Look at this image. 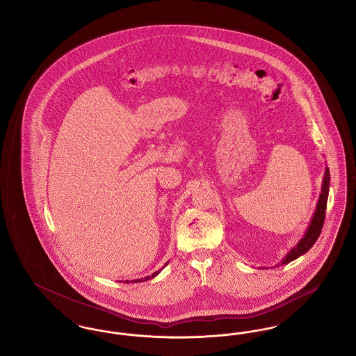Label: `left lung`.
<instances>
[{"mask_svg":"<svg viewBox=\"0 0 356 356\" xmlns=\"http://www.w3.org/2000/svg\"><path fill=\"white\" fill-rule=\"evenodd\" d=\"M328 189H330V170H325V176L323 180L322 195L319 197V202L316 205V211L315 215L311 220V224L308 227V231L305 234V237L299 241V244L291 250V252L283 259L282 264H287L289 261L295 260L296 257L305 254L318 240V237L321 236L322 232L323 224L325 219V208H327V199H328ZM279 267V266H277Z\"/></svg>","mask_w":356,"mask_h":356,"instance_id":"8db88e82","label":"left lung"}]
</instances>
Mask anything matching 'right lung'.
Listing matches in <instances>:
<instances>
[{"label":"right lung","instance_id":"1","mask_svg":"<svg viewBox=\"0 0 356 356\" xmlns=\"http://www.w3.org/2000/svg\"><path fill=\"white\" fill-rule=\"evenodd\" d=\"M157 273H159V271L154 272L153 275H151V276H147V277H144V279H137V280H135V283H138V282H145V280H148V279H152V277H154ZM127 283H129V282H127Z\"/></svg>","mask_w":356,"mask_h":356}]
</instances>
